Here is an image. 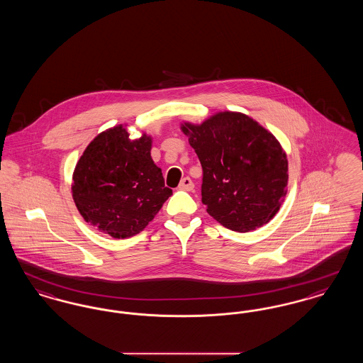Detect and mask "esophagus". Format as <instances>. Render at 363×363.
<instances>
[{
    "mask_svg": "<svg viewBox=\"0 0 363 363\" xmlns=\"http://www.w3.org/2000/svg\"><path fill=\"white\" fill-rule=\"evenodd\" d=\"M193 188H194V185H193V181L190 179L189 177H185V178L181 181L179 186H178V189L181 190H193Z\"/></svg>",
    "mask_w": 363,
    "mask_h": 363,
    "instance_id": "34e87169",
    "label": "esophagus"
}]
</instances>
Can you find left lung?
I'll return each mask as SVG.
<instances>
[{
  "instance_id": "8db88e82",
  "label": "left lung",
  "mask_w": 363,
  "mask_h": 363,
  "mask_svg": "<svg viewBox=\"0 0 363 363\" xmlns=\"http://www.w3.org/2000/svg\"><path fill=\"white\" fill-rule=\"evenodd\" d=\"M181 130L203 167L201 201L207 212L233 231L267 225L287 193L289 162L277 138L237 111H220Z\"/></svg>"
}]
</instances>
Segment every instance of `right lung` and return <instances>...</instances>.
Instances as JSON below:
<instances>
[{
	"label": "right lung",
	"mask_w": 363,
	"mask_h": 363,
	"mask_svg": "<svg viewBox=\"0 0 363 363\" xmlns=\"http://www.w3.org/2000/svg\"><path fill=\"white\" fill-rule=\"evenodd\" d=\"M125 126L110 128L88 144L72 184L86 223L118 240L143 231L173 194L151 157L152 138L143 133L132 140Z\"/></svg>",
	"instance_id": "right-lung-1"
}]
</instances>
